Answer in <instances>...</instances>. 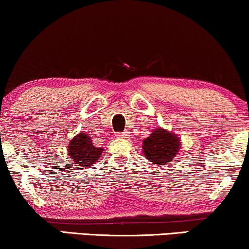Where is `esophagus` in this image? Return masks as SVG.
Instances as JSON below:
<instances>
[{"mask_svg":"<svg viewBox=\"0 0 249 249\" xmlns=\"http://www.w3.org/2000/svg\"><path fill=\"white\" fill-rule=\"evenodd\" d=\"M117 137L118 138H128V131H124V132H122V133H118Z\"/></svg>","mask_w":249,"mask_h":249,"instance_id":"obj_1","label":"esophagus"}]
</instances>
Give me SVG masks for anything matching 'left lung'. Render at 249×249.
Returning <instances> with one entry per match:
<instances>
[{
	"instance_id": "1",
	"label": "left lung",
	"mask_w": 249,
	"mask_h": 249,
	"mask_svg": "<svg viewBox=\"0 0 249 249\" xmlns=\"http://www.w3.org/2000/svg\"><path fill=\"white\" fill-rule=\"evenodd\" d=\"M180 140L174 133L156 128L143 140L142 149L144 155L150 162L157 165H165L171 162L178 154Z\"/></svg>"
}]
</instances>
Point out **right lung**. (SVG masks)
<instances>
[{"instance_id": "obj_1", "label": "right lung", "mask_w": 249, "mask_h": 249, "mask_svg": "<svg viewBox=\"0 0 249 249\" xmlns=\"http://www.w3.org/2000/svg\"><path fill=\"white\" fill-rule=\"evenodd\" d=\"M102 150L101 147L93 146L90 137L86 133L75 135L69 143V155L72 161L75 164H79V166L94 164L101 156Z\"/></svg>"}]
</instances>
